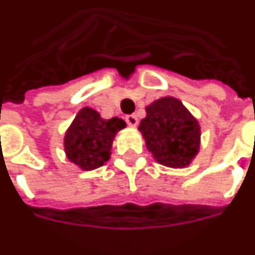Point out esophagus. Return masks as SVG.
Wrapping results in <instances>:
<instances>
[{
	"label": "esophagus",
	"mask_w": 255,
	"mask_h": 255,
	"mask_svg": "<svg viewBox=\"0 0 255 255\" xmlns=\"http://www.w3.org/2000/svg\"><path fill=\"white\" fill-rule=\"evenodd\" d=\"M126 122L129 127H136L138 126V117L135 115H128L126 116Z\"/></svg>",
	"instance_id": "1"
}]
</instances>
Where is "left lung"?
<instances>
[{"label":"left lung","mask_w":255,"mask_h":255,"mask_svg":"<svg viewBox=\"0 0 255 255\" xmlns=\"http://www.w3.org/2000/svg\"><path fill=\"white\" fill-rule=\"evenodd\" d=\"M139 131L156 161L172 168L189 165L200 147V126L177 98L149 105Z\"/></svg>","instance_id":"obj_1"}]
</instances>
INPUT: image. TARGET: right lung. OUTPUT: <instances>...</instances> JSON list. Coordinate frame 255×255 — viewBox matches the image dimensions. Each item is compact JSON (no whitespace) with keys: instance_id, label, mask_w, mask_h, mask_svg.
Segmentation results:
<instances>
[{"instance_id":"add662e5","label":"right lung","mask_w":255,"mask_h":255,"mask_svg":"<svg viewBox=\"0 0 255 255\" xmlns=\"http://www.w3.org/2000/svg\"><path fill=\"white\" fill-rule=\"evenodd\" d=\"M124 127L119 117L105 120L97 110L83 108L66 131V156L81 170H95L109 160L112 142Z\"/></svg>"}]
</instances>
